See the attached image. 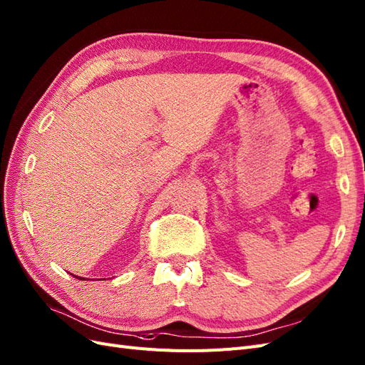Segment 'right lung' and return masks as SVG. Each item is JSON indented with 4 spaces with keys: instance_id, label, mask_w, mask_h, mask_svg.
Returning a JSON list of instances; mask_svg holds the SVG:
<instances>
[{
    "instance_id": "obj_1",
    "label": "right lung",
    "mask_w": 365,
    "mask_h": 365,
    "mask_svg": "<svg viewBox=\"0 0 365 365\" xmlns=\"http://www.w3.org/2000/svg\"><path fill=\"white\" fill-rule=\"evenodd\" d=\"M81 279H82V277H81Z\"/></svg>"
}]
</instances>
